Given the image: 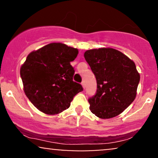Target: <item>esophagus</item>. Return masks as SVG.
Returning <instances> with one entry per match:
<instances>
[{"mask_svg": "<svg viewBox=\"0 0 158 158\" xmlns=\"http://www.w3.org/2000/svg\"><path fill=\"white\" fill-rule=\"evenodd\" d=\"M81 86H82V88L85 89V86H86V85H85V81H83L82 82H81Z\"/></svg>", "mask_w": 158, "mask_h": 158, "instance_id": "1", "label": "esophagus"}]
</instances>
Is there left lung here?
<instances>
[{"mask_svg":"<svg viewBox=\"0 0 158 158\" xmlns=\"http://www.w3.org/2000/svg\"><path fill=\"white\" fill-rule=\"evenodd\" d=\"M84 56L97 83V93L88 99L90 111L101 119L120 114L137 96L140 77L135 63L110 48L88 50Z\"/></svg>","mask_w":158,"mask_h":158,"instance_id":"8db88e82","label":"left lung"}]
</instances>
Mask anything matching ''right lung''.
<instances>
[{"instance_id": "right-lung-1", "label": "right lung", "mask_w": 158, "mask_h": 158, "mask_svg": "<svg viewBox=\"0 0 158 158\" xmlns=\"http://www.w3.org/2000/svg\"><path fill=\"white\" fill-rule=\"evenodd\" d=\"M79 50L63 43H50L27 56L20 69L23 91L43 113L55 115L66 110L83 88L73 81L70 62Z\"/></svg>"}]
</instances>
